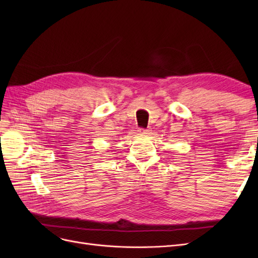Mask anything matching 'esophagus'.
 <instances>
[{
	"mask_svg": "<svg viewBox=\"0 0 258 258\" xmlns=\"http://www.w3.org/2000/svg\"><path fill=\"white\" fill-rule=\"evenodd\" d=\"M150 131H151L150 129H139L138 130L140 136H146V135H148V132H150Z\"/></svg>",
	"mask_w": 258,
	"mask_h": 258,
	"instance_id": "obj_1",
	"label": "esophagus"
}]
</instances>
